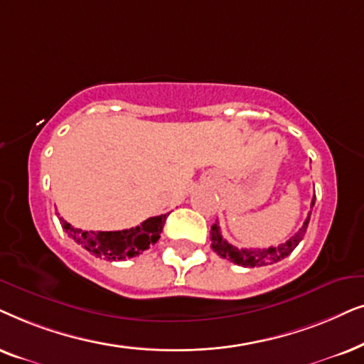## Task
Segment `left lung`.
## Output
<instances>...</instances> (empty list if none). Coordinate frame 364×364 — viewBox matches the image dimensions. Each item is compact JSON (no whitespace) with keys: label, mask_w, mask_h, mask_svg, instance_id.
<instances>
[{"label":"left lung","mask_w":364,"mask_h":364,"mask_svg":"<svg viewBox=\"0 0 364 364\" xmlns=\"http://www.w3.org/2000/svg\"><path fill=\"white\" fill-rule=\"evenodd\" d=\"M314 200H316V195L313 196L311 201V208L314 206ZM309 216H311V211L308 213V218L304 220L303 226L294 232V236H291L287 243H281L279 246H269L266 250H245V248H236L228 243V241L223 238L220 225L215 223L211 226V248L216 255H220L221 258H225L228 261H232L235 264L238 266H245V268H255V266H264V264H273L278 263V261L284 259L288 255L293 253V250L299 245V241L303 240L304 232L308 230V223H309Z\"/></svg>","instance_id":"1"}]
</instances>
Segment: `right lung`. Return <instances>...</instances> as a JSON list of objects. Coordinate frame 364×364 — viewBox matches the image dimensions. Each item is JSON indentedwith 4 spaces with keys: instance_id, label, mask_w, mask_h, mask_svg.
Instances as JSON below:
<instances>
[{
    "instance_id": "right-lung-1",
    "label": "right lung",
    "mask_w": 364,
    "mask_h": 364,
    "mask_svg": "<svg viewBox=\"0 0 364 364\" xmlns=\"http://www.w3.org/2000/svg\"><path fill=\"white\" fill-rule=\"evenodd\" d=\"M164 221L166 215H159L148 218L136 228L123 231H83L60 218L63 230L71 240H75L96 258L108 261H124L149 250V246L159 240Z\"/></svg>"
}]
</instances>
